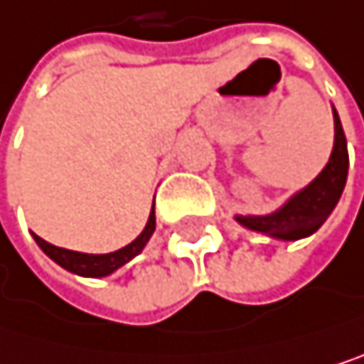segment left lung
<instances>
[{"mask_svg": "<svg viewBox=\"0 0 364 364\" xmlns=\"http://www.w3.org/2000/svg\"><path fill=\"white\" fill-rule=\"evenodd\" d=\"M348 167H350L348 141H345L341 119L334 110V149L326 169L304 191L291 197L278 213L267 217L239 215L236 221L250 230L274 236V239H282V241L304 239V236L317 232L334 210L345 188V180H348Z\"/></svg>", "mask_w": 364, "mask_h": 364, "instance_id": "1", "label": "left lung"}]
</instances>
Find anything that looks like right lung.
Listing matches in <instances>:
<instances>
[{"mask_svg": "<svg viewBox=\"0 0 364 364\" xmlns=\"http://www.w3.org/2000/svg\"><path fill=\"white\" fill-rule=\"evenodd\" d=\"M154 230H156V215H154V208H151L145 230L136 236V239L130 245H125V247H121L117 252H110V254H82V252H71V250L56 247V245L43 241L41 236H36V234H34V241L38 243V247L53 262H58L67 271H73V274H77V276L102 278V276L112 274L114 269L123 267L125 262H130L136 254H141L143 247H145V243L149 241V236L154 234Z\"/></svg>", "mask_w": 364, "mask_h": 364, "instance_id": "add662e5", "label": "right lung"}]
</instances>
